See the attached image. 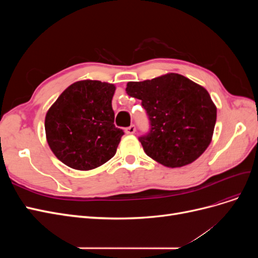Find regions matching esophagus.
Returning <instances> with one entry per match:
<instances>
[{
  "instance_id": "esophagus-1",
  "label": "esophagus",
  "mask_w": 258,
  "mask_h": 258,
  "mask_svg": "<svg viewBox=\"0 0 258 258\" xmlns=\"http://www.w3.org/2000/svg\"><path fill=\"white\" fill-rule=\"evenodd\" d=\"M124 132H126L127 135H134L136 132V126H135V124H131V126H129V127L124 129Z\"/></svg>"
}]
</instances>
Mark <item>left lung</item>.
<instances>
[{"label":"left lung","mask_w":258,"mask_h":258,"mask_svg":"<svg viewBox=\"0 0 258 258\" xmlns=\"http://www.w3.org/2000/svg\"><path fill=\"white\" fill-rule=\"evenodd\" d=\"M126 91L142 101L150 119V132L139 138L147 156L165 167L179 168L204 154L216 122V106L206 88L168 73L129 82Z\"/></svg>","instance_id":"left-lung-1"}]
</instances>
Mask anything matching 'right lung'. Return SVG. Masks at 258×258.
Here are the masks:
<instances>
[{"mask_svg":"<svg viewBox=\"0 0 258 258\" xmlns=\"http://www.w3.org/2000/svg\"><path fill=\"white\" fill-rule=\"evenodd\" d=\"M115 85L76 82L61 93L46 113V140L54 156L68 167L88 171L116 154L123 131L114 124Z\"/></svg>","mask_w":258,"mask_h":258,"instance_id":"1","label":"right lung"}]
</instances>
